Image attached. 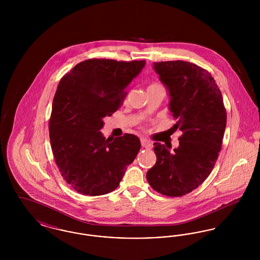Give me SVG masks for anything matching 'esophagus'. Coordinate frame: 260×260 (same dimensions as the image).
<instances>
[{"label": "esophagus", "instance_id": "34e87169", "mask_svg": "<svg viewBox=\"0 0 260 260\" xmlns=\"http://www.w3.org/2000/svg\"><path fill=\"white\" fill-rule=\"evenodd\" d=\"M141 145L143 146V147H145V148L151 149L152 148V143L148 141V140H146V139H141Z\"/></svg>", "mask_w": 260, "mask_h": 260}]
</instances>
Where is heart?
I'll return each instance as SVG.
<instances>
[{
	"label": "heart",
	"mask_w": 260,
	"mask_h": 260,
	"mask_svg": "<svg viewBox=\"0 0 260 260\" xmlns=\"http://www.w3.org/2000/svg\"><path fill=\"white\" fill-rule=\"evenodd\" d=\"M151 86H160V85H157V84H153V85H151Z\"/></svg>",
	"instance_id": "1"
}]
</instances>
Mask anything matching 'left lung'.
I'll use <instances>...</instances> for the list:
<instances>
[{
	"label": "left lung",
	"instance_id": "8db88e82",
	"mask_svg": "<svg viewBox=\"0 0 260 260\" xmlns=\"http://www.w3.org/2000/svg\"><path fill=\"white\" fill-rule=\"evenodd\" d=\"M170 95L169 109L179 129V146L154 143L157 161L146 173L151 187L162 195L180 197L210 175L222 145L226 110L222 94L207 70L191 62L153 63Z\"/></svg>",
	"mask_w": 260,
	"mask_h": 260
}]
</instances>
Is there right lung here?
I'll return each instance as SVG.
<instances>
[{
	"label": "right lung",
	"instance_id": "obj_1",
	"mask_svg": "<svg viewBox=\"0 0 260 260\" xmlns=\"http://www.w3.org/2000/svg\"><path fill=\"white\" fill-rule=\"evenodd\" d=\"M145 63L87 59L60 80L52 101L50 145L62 177L78 193L100 196L114 191L136 159L137 136L106 139L100 129Z\"/></svg>",
	"mask_w": 260,
	"mask_h": 260
}]
</instances>
